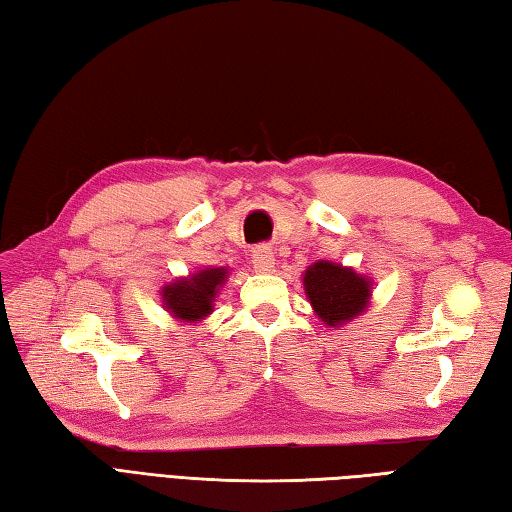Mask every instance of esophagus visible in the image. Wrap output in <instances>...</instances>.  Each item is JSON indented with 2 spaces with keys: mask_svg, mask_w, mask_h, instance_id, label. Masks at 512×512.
<instances>
[{
  "mask_svg": "<svg viewBox=\"0 0 512 512\" xmlns=\"http://www.w3.org/2000/svg\"><path fill=\"white\" fill-rule=\"evenodd\" d=\"M250 262L257 273H273L275 270V253L270 246H257L250 255Z\"/></svg>",
  "mask_w": 512,
  "mask_h": 512,
  "instance_id": "obj_1",
  "label": "esophagus"
}]
</instances>
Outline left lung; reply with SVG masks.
Returning <instances> with one entry per match:
<instances>
[{
  "label": "left lung",
  "mask_w": 512,
  "mask_h": 512,
  "mask_svg": "<svg viewBox=\"0 0 512 512\" xmlns=\"http://www.w3.org/2000/svg\"><path fill=\"white\" fill-rule=\"evenodd\" d=\"M303 288L312 310L330 328H341L365 312L372 297V281L352 268L319 259L303 273Z\"/></svg>",
  "instance_id": "obj_1"
}]
</instances>
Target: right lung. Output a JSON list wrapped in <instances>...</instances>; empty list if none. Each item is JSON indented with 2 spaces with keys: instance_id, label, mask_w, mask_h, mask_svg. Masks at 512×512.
Segmentation results:
<instances>
[{
  "instance_id": "obj_1",
  "label": "right lung",
  "mask_w": 512,
  "mask_h": 512,
  "mask_svg": "<svg viewBox=\"0 0 512 512\" xmlns=\"http://www.w3.org/2000/svg\"><path fill=\"white\" fill-rule=\"evenodd\" d=\"M228 277L226 268H202L189 277H180L160 290L162 308L182 323H198L213 312L217 290Z\"/></svg>"
}]
</instances>
